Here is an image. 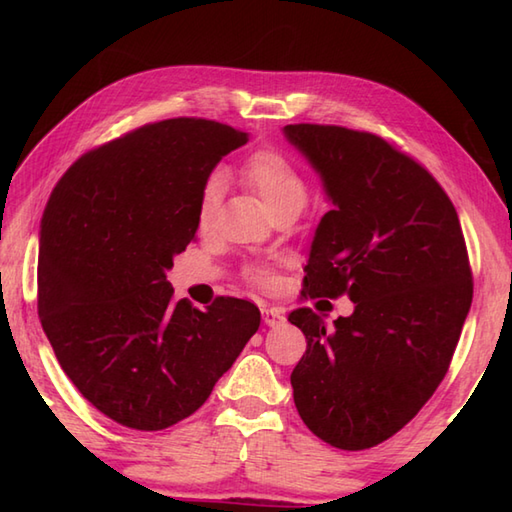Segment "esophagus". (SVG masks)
Masks as SVG:
<instances>
[{
  "instance_id": "34e87169",
  "label": "esophagus",
  "mask_w": 512,
  "mask_h": 512,
  "mask_svg": "<svg viewBox=\"0 0 512 512\" xmlns=\"http://www.w3.org/2000/svg\"><path fill=\"white\" fill-rule=\"evenodd\" d=\"M262 314H264V323L270 325V328H277V325H284L286 323V317L277 308H264Z\"/></svg>"
}]
</instances>
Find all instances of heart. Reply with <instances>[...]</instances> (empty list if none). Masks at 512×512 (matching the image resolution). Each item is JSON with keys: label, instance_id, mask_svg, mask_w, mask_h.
Listing matches in <instances>:
<instances>
[{"label": "heart", "instance_id": "b5f03b06", "mask_svg": "<svg viewBox=\"0 0 512 512\" xmlns=\"http://www.w3.org/2000/svg\"><path fill=\"white\" fill-rule=\"evenodd\" d=\"M242 178L253 187L270 213L281 209L299 211L308 200V182L303 178L299 167L292 162L284 151L264 147L250 154L242 165ZM222 204V178L217 173L206 176L198 191V202H195V224L202 233H209ZM248 279L255 284H266L268 273L264 268H248Z\"/></svg>", "mask_w": 512, "mask_h": 512}]
</instances>
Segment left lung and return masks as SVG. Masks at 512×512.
<instances>
[{"label":"left lung","mask_w":512,"mask_h":512,"mask_svg":"<svg viewBox=\"0 0 512 512\" xmlns=\"http://www.w3.org/2000/svg\"><path fill=\"white\" fill-rule=\"evenodd\" d=\"M284 134L334 204L301 295L354 301L334 328L310 308L288 314L308 341L292 396L314 436L363 451L405 427L447 374L473 301L469 253L449 195L385 138L312 123Z\"/></svg>","instance_id":"obj_1"}]
</instances>
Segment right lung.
I'll list each match as a JSON object with an SVG mask.
<instances>
[{"instance_id": "add662e5", "label": "right lung", "mask_w": 512, "mask_h": 512, "mask_svg": "<svg viewBox=\"0 0 512 512\" xmlns=\"http://www.w3.org/2000/svg\"><path fill=\"white\" fill-rule=\"evenodd\" d=\"M248 143L206 118L149 123L83 154L52 189L39 231L37 310L61 369L107 418L160 431L198 411L262 314L173 299L167 270L193 239L195 202L222 156Z\"/></svg>"}]
</instances>
